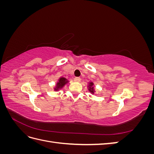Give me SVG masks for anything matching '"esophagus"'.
<instances>
[{
    "instance_id": "1",
    "label": "esophagus",
    "mask_w": 154,
    "mask_h": 154,
    "mask_svg": "<svg viewBox=\"0 0 154 154\" xmlns=\"http://www.w3.org/2000/svg\"><path fill=\"white\" fill-rule=\"evenodd\" d=\"M74 80L77 82H80L81 81V78L80 77H76L75 78H74Z\"/></svg>"
}]
</instances>
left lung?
Segmentation results:
<instances>
[{"label":"left lung","instance_id":"left-lung-1","mask_svg":"<svg viewBox=\"0 0 154 154\" xmlns=\"http://www.w3.org/2000/svg\"><path fill=\"white\" fill-rule=\"evenodd\" d=\"M93 85V83L91 82V83H90V84H89V91L92 92V93H93L94 92V89H93V87H91Z\"/></svg>","mask_w":154,"mask_h":154}]
</instances>
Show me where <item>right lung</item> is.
I'll use <instances>...</instances> for the list:
<instances>
[{
	"label": "right lung",
	"mask_w": 154,
	"mask_h": 154,
	"mask_svg": "<svg viewBox=\"0 0 154 154\" xmlns=\"http://www.w3.org/2000/svg\"><path fill=\"white\" fill-rule=\"evenodd\" d=\"M67 82V80L65 78H60L59 79V81L57 83V87H56V88H54L55 90H58V88H60L63 87V85L66 84V83Z\"/></svg>",
	"instance_id": "add662e5"
}]
</instances>
